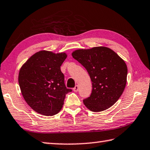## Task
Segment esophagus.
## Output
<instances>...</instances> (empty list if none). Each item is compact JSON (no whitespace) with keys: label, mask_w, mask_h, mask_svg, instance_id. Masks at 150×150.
Returning <instances> with one entry per match:
<instances>
[{"label":"esophagus","mask_w":150,"mask_h":150,"mask_svg":"<svg viewBox=\"0 0 150 150\" xmlns=\"http://www.w3.org/2000/svg\"><path fill=\"white\" fill-rule=\"evenodd\" d=\"M78 89H79V88H78V86L76 85V86H75V87L73 88V90H74V91L75 92H77L78 91Z\"/></svg>","instance_id":"obj_1"}]
</instances>
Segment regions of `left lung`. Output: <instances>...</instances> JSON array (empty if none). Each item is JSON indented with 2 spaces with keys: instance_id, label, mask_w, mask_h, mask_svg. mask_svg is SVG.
I'll use <instances>...</instances> for the list:
<instances>
[{
  "instance_id": "1",
  "label": "left lung",
  "mask_w": 150,
  "mask_h": 150,
  "mask_svg": "<svg viewBox=\"0 0 150 150\" xmlns=\"http://www.w3.org/2000/svg\"><path fill=\"white\" fill-rule=\"evenodd\" d=\"M72 55L86 69L92 80V94L83 100L86 107L98 112L112 106L126 85L127 68L125 61L105 46L78 49Z\"/></svg>"
}]
</instances>
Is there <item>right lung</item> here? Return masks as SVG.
Segmentation results:
<instances>
[{
    "mask_svg": "<svg viewBox=\"0 0 150 150\" xmlns=\"http://www.w3.org/2000/svg\"><path fill=\"white\" fill-rule=\"evenodd\" d=\"M67 57L66 52L40 50L31 56L21 66L18 83L24 100L32 109L45 116L60 111L66 88L60 66Z\"/></svg>",
    "mask_w": 150,
    "mask_h": 150,
    "instance_id": "1",
    "label": "right lung"
}]
</instances>
